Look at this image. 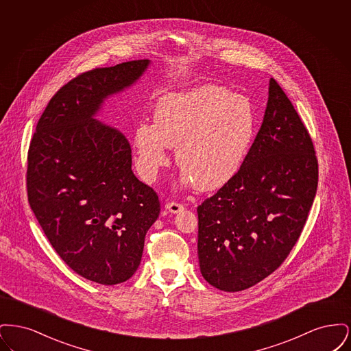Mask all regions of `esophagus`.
<instances>
[{"label": "esophagus", "mask_w": 351, "mask_h": 351, "mask_svg": "<svg viewBox=\"0 0 351 351\" xmlns=\"http://www.w3.org/2000/svg\"><path fill=\"white\" fill-rule=\"evenodd\" d=\"M166 209H167L168 212L175 215V213H179V212L183 210L184 205L180 204V202H176V201H171V202L166 204Z\"/></svg>", "instance_id": "esophagus-1"}]
</instances>
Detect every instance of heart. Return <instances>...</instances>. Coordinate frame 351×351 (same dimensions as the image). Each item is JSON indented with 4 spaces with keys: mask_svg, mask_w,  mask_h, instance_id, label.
<instances>
[{
    "mask_svg": "<svg viewBox=\"0 0 351 351\" xmlns=\"http://www.w3.org/2000/svg\"><path fill=\"white\" fill-rule=\"evenodd\" d=\"M154 122L134 132L136 166L154 180L168 163V147L183 169V183L213 191L241 169L255 138L256 113L250 99L221 85H201L160 97Z\"/></svg>",
    "mask_w": 351,
    "mask_h": 351,
    "instance_id": "heart-1",
    "label": "heart"
}]
</instances>
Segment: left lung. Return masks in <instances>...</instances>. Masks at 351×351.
Here are the masks:
<instances>
[{"label": "left lung", "mask_w": 351, "mask_h": 351, "mask_svg": "<svg viewBox=\"0 0 351 351\" xmlns=\"http://www.w3.org/2000/svg\"><path fill=\"white\" fill-rule=\"evenodd\" d=\"M317 183L312 138L271 79L265 118L242 167L197 206L204 279L238 292L280 267L300 237Z\"/></svg>", "instance_id": "obj_1"}]
</instances>
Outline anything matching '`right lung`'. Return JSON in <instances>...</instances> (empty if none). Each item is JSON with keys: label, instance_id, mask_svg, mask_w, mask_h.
I'll list each match as a JSON object with an SVG mask.
<instances>
[{"label": "right lung", "instance_id": "add662e5", "mask_svg": "<svg viewBox=\"0 0 351 351\" xmlns=\"http://www.w3.org/2000/svg\"><path fill=\"white\" fill-rule=\"evenodd\" d=\"M149 64L96 68L63 85L39 118L27 154L29 204L51 246L76 274L104 285L126 282L138 269L160 202L135 178L125 135L95 116Z\"/></svg>", "mask_w": 351, "mask_h": 351}]
</instances>
